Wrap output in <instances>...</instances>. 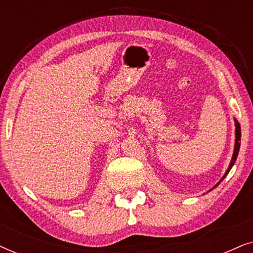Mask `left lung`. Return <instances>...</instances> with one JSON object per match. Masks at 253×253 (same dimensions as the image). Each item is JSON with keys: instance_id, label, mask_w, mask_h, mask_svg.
<instances>
[{"instance_id": "1", "label": "left lung", "mask_w": 253, "mask_h": 253, "mask_svg": "<svg viewBox=\"0 0 253 253\" xmlns=\"http://www.w3.org/2000/svg\"><path fill=\"white\" fill-rule=\"evenodd\" d=\"M235 126H236V141H235V150H234L233 159H231L229 167H228V170L226 171V174H224L222 179H223L224 177H226V175L228 174V172H229L231 167H233V166H234L235 161H236V159H237L238 151H240V146H241V126H240V123H238L236 120H235ZM222 179H221V181H222ZM221 181H220V182H221ZM220 182H219V183H220ZM216 185H217V184H216ZM216 185H215V186H216Z\"/></svg>"}]
</instances>
